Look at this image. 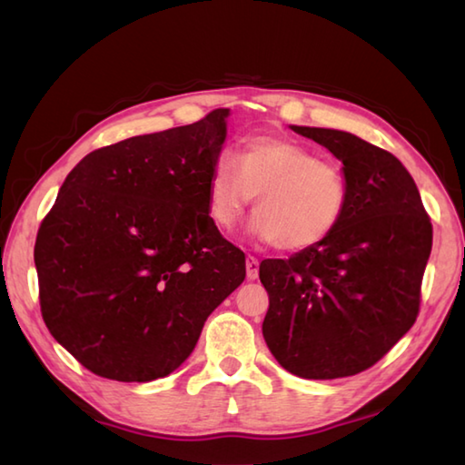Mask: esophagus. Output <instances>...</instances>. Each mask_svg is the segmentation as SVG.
<instances>
[{"label": "esophagus", "instance_id": "1", "mask_svg": "<svg viewBox=\"0 0 465 465\" xmlns=\"http://www.w3.org/2000/svg\"><path fill=\"white\" fill-rule=\"evenodd\" d=\"M245 275H248L250 282L258 280V275H260V262L255 260L253 255H250V258L245 260Z\"/></svg>", "mask_w": 465, "mask_h": 465}]
</instances>
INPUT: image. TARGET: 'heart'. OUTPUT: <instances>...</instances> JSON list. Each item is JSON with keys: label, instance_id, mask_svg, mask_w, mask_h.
Listing matches in <instances>:
<instances>
[{"label": "heart", "instance_id": "1", "mask_svg": "<svg viewBox=\"0 0 465 465\" xmlns=\"http://www.w3.org/2000/svg\"><path fill=\"white\" fill-rule=\"evenodd\" d=\"M255 197L250 232L283 250H308L340 225L348 183L338 165L283 137L243 142L240 162L220 153L207 177V212L217 230L230 232Z\"/></svg>", "mask_w": 465, "mask_h": 465}]
</instances>
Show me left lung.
<instances>
[{"mask_svg":"<svg viewBox=\"0 0 465 465\" xmlns=\"http://www.w3.org/2000/svg\"><path fill=\"white\" fill-rule=\"evenodd\" d=\"M341 162L348 205L335 232L290 260H263V340L305 380L355 375L381 360L418 318L431 223L396 155L350 132L290 125Z\"/></svg>","mask_w":465,"mask_h":465,"instance_id":"1","label":"left lung"}]
</instances>
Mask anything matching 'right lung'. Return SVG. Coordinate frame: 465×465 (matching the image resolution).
Segmentation results:
<instances>
[{
  "instance_id": "add662e5",
  "label": "right lung",
  "mask_w": 465,
  "mask_h": 465,
  "mask_svg": "<svg viewBox=\"0 0 465 465\" xmlns=\"http://www.w3.org/2000/svg\"><path fill=\"white\" fill-rule=\"evenodd\" d=\"M230 110L87 153L37 232L42 315L84 368L152 381L190 358L245 278V255L207 212Z\"/></svg>"
}]
</instances>
